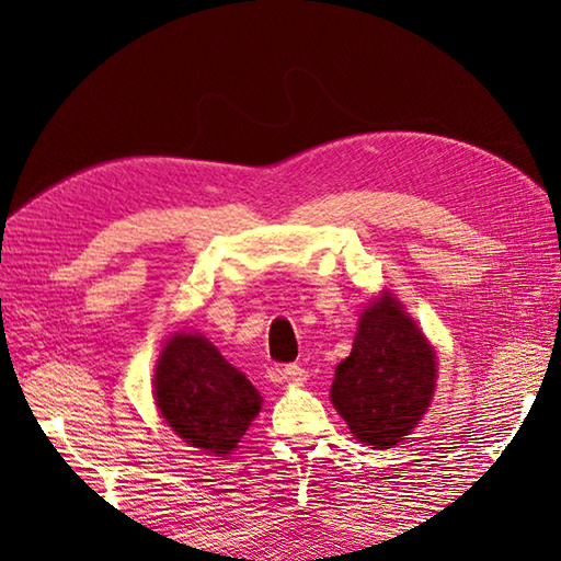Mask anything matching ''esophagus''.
<instances>
[{"label": "esophagus", "instance_id": "esophagus-1", "mask_svg": "<svg viewBox=\"0 0 561 561\" xmlns=\"http://www.w3.org/2000/svg\"><path fill=\"white\" fill-rule=\"evenodd\" d=\"M284 376L294 380V383H304V380L308 378V371L301 364H287V366H284Z\"/></svg>", "mask_w": 561, "mask_h": 561}]
</instances>
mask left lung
I'll return each instance as SVG.
<instances>
[{
  "label": "left lung",
  "mask_w": 561,
  "mask_h": 561,
  "mask_svg": "<svg viewBox=\"0 0 561 561\" xmlns=\"http://www.w3.org/2000/svg\"><path fill=\"white\" fill-rule=\"evenodd\" d=\"M436 386V356L390 294L366 308L330 398L366 446L390 448L422 420Z\"/></svg>",
  "instance_id": "obj_1"
}]
</instances>
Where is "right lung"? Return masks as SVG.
Listing matches in <instances>:
<instances>
[{"mask_svg":"<svg viewBox=\"0 0 561 561\" xmlns=\"http://www.w3.org/2000/svg\"><path fill=\"white\" fill-rule=\"evenodd\" d=\"M163 420L185 444L231 453L260 412L262 398L250 380L202 335H173L153 376Z\"/></svg>","mask_w":561,"mask_h":561,"instance_id":"1","label":"right lung"}]
</instances>
